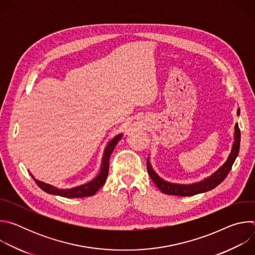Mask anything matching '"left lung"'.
<instances>
[{
  "instance_id": "obj_1",
  "label": "left lung",
  "mask_w": 255,
  "mask_h": 255,
  "mask_svg": "<svg viewBox=\"0 0 255 255\" xmlns=\"http://www.w3.org/2000/svg\"><path fill=\"white\" fill-rule=\"evenodd\" d=\"M240 113V110H238V115ZM239 148H240V129L238 127V124L235 125V141L232 147V151L227 159V161L221 166L219 169H218L213 175L210 177L206 178L205 180L201 181V183L195 184V185H190V186H185V185H174V184H169L167 181H164L161 179L151 168L150 163L147 159L146 166H147V171L153 180V183L156 185V187L164 194L166 195H173V196H181V197H188V196H194L200 193L208 192L214 188H216L218 185H220L222 181L226 178L228 173L230 172L232 165L239 153Z\"/></svg>"
}]
</instances>
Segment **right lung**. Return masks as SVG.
<instances>
[{"instance_id":"right-lung-1","label":"right lung","mask_w":255,"mask_h":255,"mask_svg":"<svg viewBox=\"0 0 255 255\" xmlns=\"http://www.w3.org/2000/svg\"><path fill=\"white\" fill-rule=\"evenodd\" d=\"M121 138H122V135L120 134V135L116 136L112 141L109 142V144L106 147L105 153H104L101 172L95 179L90 181V183L80 186V187H77V188H74V189H69V190H58L50 185L42 183V181L36 180L33 177L35 183L37 184V186L44 192L51 194V195H57L60 197H64V198H85V197H90V196L95 195L101 189V187L104 186V184H105V181L108 176V172H109V163H110L111 154H112L115 146L117 145L118 141H120Z\"/></svg>"}]
</instances>
